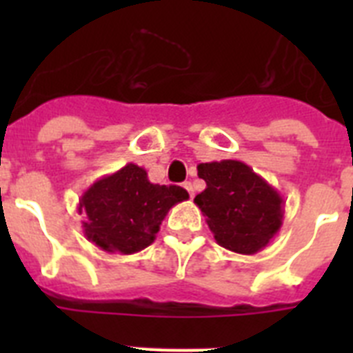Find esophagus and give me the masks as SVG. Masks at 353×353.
Masks as SVG:
<instances>
[{"instance_id":"1","label":"esophagus","mask_w":353,"mask_h":353,"mask_svg":"<svg viewBox=\"0 0 353 353\" xmlns=\"http://www.w3.org/2000/svg\"><path fill=\"white\" fill-rule=\"evenodd\" d=\"M183 187H185V189H187L189 196H191V198H194V189H192V183L191 182H185V183H183Z\"/></svg>"}]
</instances>
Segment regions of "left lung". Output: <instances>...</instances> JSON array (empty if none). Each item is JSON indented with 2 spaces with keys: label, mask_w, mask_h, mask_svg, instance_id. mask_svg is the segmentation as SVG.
I'll use <instances>...</instances> for the list:
<instances>
[{
  "label": "left lung",
  "mask_w": 353,
  "mask_h": 353,
  "mask_svg": "<svg viewBox=\"0 0 353 353\" xmlns=\"http://www.w3.org/2000/svg\"><path fill=\"white\" fill-rule=\"evenodd\" d=\"M207 187L194 203L207 217L215 242L239 254H256L283 226L285 199L248 164L233 159L203 162Z\"/></svg>",
  "instance_id": "1"
}]
</instances>
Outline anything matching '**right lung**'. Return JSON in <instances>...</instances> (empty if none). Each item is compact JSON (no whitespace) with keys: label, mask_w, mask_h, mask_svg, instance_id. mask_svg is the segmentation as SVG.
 <instances>
[{"label":"right lung","mask_w":353,"mask_h":353,"mask_svg":"<svg viewBox=\"0 0 353 353\" xmlns=\"http://www.w3.org/2000/svg\"><path fill=\"white\" fill-rule=\"evenodd\" d=\"M189 198L179 185H159L146 170L125 164L95 180L79 198L84 236L108 252L134 254L148 248L171 207Z\"/></svg>","instance_id":"add662e5"}]
</instances>
